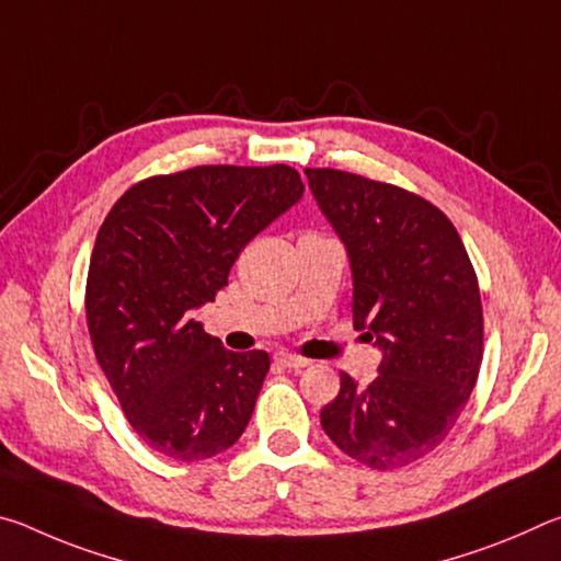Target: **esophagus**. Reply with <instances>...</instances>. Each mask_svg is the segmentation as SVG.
Segmentation results:
<instances>
[{
  "instance_id": "34e87169",
  "label": "esophagus",
  "mask_w": 561,
  "mask_h": 561,
  "mask_svg": "<svg viewBox=\"0 0 561 561\" xmlns=\"http://www.w3.org/2000/svg\"><path fill=\"white\" fill-rule=\"evenodd\" d=\"M277 360H279L282 366H287V368H304V366H309V364H311L309 358L297 356V354H289V351H279V354H277Z\"/></svg>"
}]
</instances>
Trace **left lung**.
Wrapping results in <instances>:
<instances>
[{"instance_id":"left-lung-1","label":"left lung","mask_w":561,"mask_h":561,"mask_svg":"<svg viewBox=\"0 0 561 561\" xmlns=\"http://www.w3.org/2000/svg\"><path fill=\"white\" fill-rule=\"evenodd\" d=\"M304 173L346 244L354 329L383 351L366 388L341 374L321 428L366 468L398 470L448 438L478 381V274L448 215L425 197L336 168Z\"/></svg>"}]
</instances>
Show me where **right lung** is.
I'll list each match as a JSON object with an SVG mask.
<instances>
[{
	"label": "right lung",
	"instance_id": "right-lung-1",
	"mask_svg": "<svg viewBox=\"0 0 561 561\" xmlns=\"http://www.w3.org/2000/svg\"><path fill=\"white\" fill-rule=\"evenodd\" d=\"M301 195L289 165H197L140 180L103 220L87 279L93 354L133 431L165 458H213L250 423L270 354L227 351L190 314Z\"/></svg>",
	"mask_w": 561,
	"mask_h": 561
}]
</instances>
